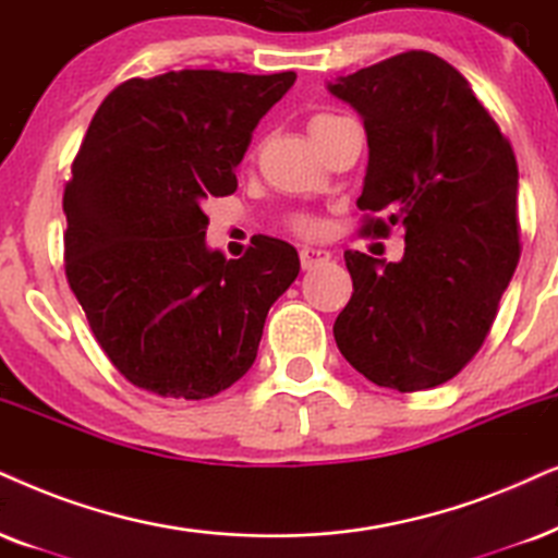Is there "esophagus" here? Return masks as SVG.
Masks as SVG:
<instances>
[{"label": "esophagus", "instance_id": "1", "mask_svg": "<svg viewBox=\"0 0 558 558\" xmlns=\"http://www.w3.org/2000/svg\"><path fill=\"white\" fill-rule=\"evenodd\" d=\"M299 257H301L303 270H312V267H316V265L329 263L331 252L329 250H322V246H301Z\"/></svg>", "mask_w": 558, "mask_h": 558}]
</instances>
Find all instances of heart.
Listing matches in <instances>:
<instances>
[{"label":"heart","mask_w":558,"mask_h":558,"mask_svg":"<svg viewBox=\"0 0 558 558\" xmlns=\"http://www.w3.org/2000/svg\"><path fill=\"white\" fill-rule=\"evenodd\" d=\"M327 118H331V116H327V112H324V116H316L312 123L327 121ZM295 229H299V231H303V234H312V231L316 229V223L312 221V218H299V221H295Z\"/></svg>","instance_id":"heart-1"}]
</instances>
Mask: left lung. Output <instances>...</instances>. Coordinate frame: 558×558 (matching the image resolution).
Wrapping results in <instances>:
<instances>
[{
    "label": "left lung",
    "mask_w": 558,
    "mask_h": 558,
    "mask_svg": "<svg viewBox=\"0 0 558 558\" xmlns=\"http://www.w3.org/2000/svg\"><path fill=\"white\" fill-rule=\"evenodd\" d=\"M363 118L365 234L404 229V257L344 252L352 299L337 348L376 386L446 384L482 348L520 259L518 161L458 69L407 51L329 82Z\"/></svg>",
    "instance_id": "left-lung-1"
}]
</instances>
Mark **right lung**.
<instances>
[{"instance_id": "right-lung-1", "label": "right lung", "mask_w": 558, "mask_h": 558, "mask_svg": "<svg viewBox=\"0 0 558 558\" xmlns=\"http://www.w3.org/2000/svg\"><path fill=\"white\" fill-rule=\"evenodd\" d=\"M295 74L182 69L105 97L63 190L66 280L110 363L165 399H208L257 357L301 270L283 239L244 257L206 244L203 201L236 190L252 131Z\"/></svg>"}]
</instances>
